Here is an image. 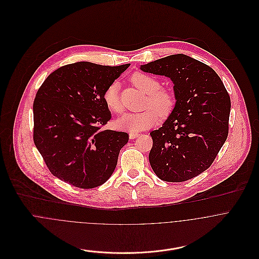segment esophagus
Here are the masks:
<instances>
[{"instance_id":"1","label":"esophagus","mask_w":259,"mask_h":259,"mask_svg":"<svg viewBox=\"0 0 259 259\" xmlns=\"http://www.w3.org/2000/svg\"><path fill=\"white\" fill-rule=\"evenodd\" d=\"M139 136H140V134H138V133H131V134H130V139H131V140H135V139H137Z\"/></svg>"}]
</instances>
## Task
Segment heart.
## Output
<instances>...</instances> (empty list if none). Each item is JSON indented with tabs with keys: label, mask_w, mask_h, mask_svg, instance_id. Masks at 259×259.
<instances>
[{
	"label": "heart",
	"mask_w": 259,
	"mask_h": 259,
	"mask_svg": "<svg viewBox=\"0 0 259 259\" xmlns=\"http://www.w3.org/2000/svg\"><path fill=\"white\" fill-rule=\"evenodd\" d=\"M133 83L142 92L148 95L146 108H150L142 112H127L118 117L115 121L119 130L130 133H138L154 126L158 122V114L166 117L175 108L176 99L174 95L161 89L158 79L143 73H136L132 76ZM104 102L112 112L122 111V104L119 98V84L113 81L104 93Z\"/></svg>",
	"instance_id": "b5f03b06"
}]
</instances>
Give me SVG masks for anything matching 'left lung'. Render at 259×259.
<instances>
[{
  "mask_svg": "<svg viewBox=\"0 0 259 259\" xmlns=\"http://www.w3.org/2000/svg\"><path fill=\"white\" fill-rule=\"evenodd\" d=\"M141 70L169 77L177 101L162 126L150 133V166L161 181H188L211 165L227 139L229 95L210 67L184 54L142 65Z\"/></svg>",
  "mask_w": 259,
  "mask_h": 259,
  "instance_id": "obj_1",
  "label": "left lung"
}]
</instances>
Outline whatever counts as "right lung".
<instances>
[{"label":"right lung","mask_w":259,"mask_h":259,"mask_svg":"<svg viewBox=\"0 0 259 259\" xmlns=\"http://www.w3.org/2000/svg\"><path fill=\"white\" fill-rule=\"evenodd\" d=\"M128 67L77 62L53 72L38 89L34 142L61 181L94 188L111 178L128 135L102 128L111 117L104 93Z\"/></svg>","instance_id":"obj_1"}]
</instances>
